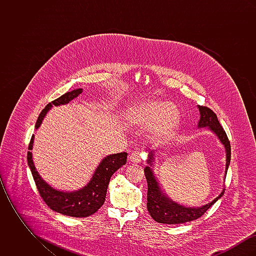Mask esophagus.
I'll list each match as a JSON object with an SVG mask.
<instances>
[{
	"label": "esophagus",
	"instance_id": "34e87169",
	"mask_svg": "<svg viewBox=\"0 0 256 256\" xmlns=\"http://www.w3.org/2000/svg\"><path fill=\"white\" fill-rule=\"evenodd\" d=\"M130 160L132 162H134V163H140V161H141V154L139 152H137V150L132 152L130 154Z\"/></svg>",
	"mask_w": 256,
	"mask_h": 256
}]
</instances>
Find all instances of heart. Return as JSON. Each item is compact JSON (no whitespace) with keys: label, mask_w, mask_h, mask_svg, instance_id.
Wrapping results in <instances>:
<instances>
[{"label":"heart","mask_w":256,"mask_h":256,"mask_svg":"<svg viewBox=\"0 0 256 256\" xmlns=\"http://www.w3.org/2000/svg\"><path fill=\"white\" fill-rule=\"evenodd\" d=\"M124 119L132 126H148L150 140L159 145L174 136L180 124V113L168 102L148 100L132 106L126 110Z\"/></svg>","instance_id":"heart-1"}]
</instances>
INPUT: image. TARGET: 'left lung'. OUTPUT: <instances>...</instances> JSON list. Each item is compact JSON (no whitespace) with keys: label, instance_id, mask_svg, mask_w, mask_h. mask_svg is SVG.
<instances>
[{"label":"left lung","instance_id":"1","mask_svg":"<svg viewBox=\"0 0 256 256\" xmlns=\"http://www.w3.org/2000/svg\"><path fill=\"white\" fill-rule=\"evenodd\" d=\"M200 110V121L198 124V128H208L213 134L219 138L220 143L224 146L226 152V176L228 169V165L230 163V156H232V148L228 138V135L224 130L222 126H220L217 115L206 106H198ZM154 150L150 152L148 164L144 169L145 176L148 182V202L146 208L152 216V218L156 222L160 224H183L187 222H191L194 220L198 219L202 217L207 210L212 206L220 196L224 195V188L215 200H213L210 204L200 207H186L182 204L172 200L168 196L165 195L160 186L158 182L152 172L150 166L154 165Z\"/></svg>","mask_w":256,"mask_h":256}]
</instances>
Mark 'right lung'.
Returning a JSON list of instances; mask_svg holds the SVG:
<instances>
[{
  "label": "right lung",
  "mask_w": 256,
  "mask_h": 256,
  "mask_svg": "<svg viewBox=\"0 0 256 256\" xmlns=\"http://www.w3.org/2000/svg\"><path fill=\"white\" fill-rule=\"evenodd\" d=\"M82 93V89H74L71 92H67L61 97L52 100L41 111L38 116L36 130L42 124L46 114L52 106H61L70 102L74 98ZM34 135L32 136L28 152V164L32 170L34 180L36 184L38 192L46 204L54 211L66 216L76 218H82L93 215L98 209L102 206L106 200V191L108 187L110 178L112 174L126 163V152H120L110 154L102 159L94 172L91 180L86 186L78 191L63 192L56 190L44 182L36 169L32 160V146Z\"/></svg>",
  "instance_id": "add662e5"
}]
</instances>
